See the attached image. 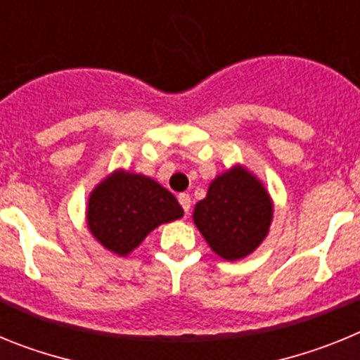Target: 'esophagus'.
<instances>
[{"mask_svg":"<svg viewBox=\"0 0 360 360\" xmlns=\"http://www.w3.org/2000/svg\"><path fill=\"white\" fill-rule=\"evenodd\" d=\"M178 202H180V205H182L184 211L189 212V209H191V196L189 195H186V193L178 195Z\"/></svg>","mask_w":360,"mask_h":360,"instance_id":"1","label":"esophagus"}]
</instances>
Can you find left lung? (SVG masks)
<instances>
[{"mask_svg":"<svg viewBox=\"0 0 360 360\" xmlns=\"http://www.w3.org/2000/svg\"><path fill=\"white\" fill-rule=\"evenodd\" d=\"M193 218L209 247L234 262L249 256L266 236L272 202L259 180L236 165L211 184Z\"/></svg>","mask_w":360,"mask_h":360,"instance_id":"obj_1","label":"left lung"}]
</instances>
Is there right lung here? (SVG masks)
Returning <instances> with one entry per match:
<instances>
[{
  "instance_id": "1",
  "label": "right lung",
  "mask_w": 360,
  "mask_h": 360,
  "mask_svg": "<svg viewBox=\"0 0 360 360\" xmlns=\"http://www.w3.org/2000/svg\"><path fill=\"white\" fill-rule=\"evenodd\" d=\"M169 191L144 174L117 171L94 189L88 227L111 252L126 256L160 224L182 218Z\"/></svg>"
}]
</instances>
